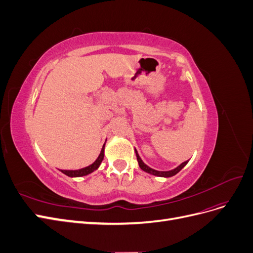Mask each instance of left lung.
I'll use <instances>...</instances> for the list:
<instances>
[{"mask_svg": "<svg viewBox=\"0 0 253 253\" xmlns=\"http://www.w3.org/2000/svg\"><path fill=\"white\" fill-rule=\"evenodd\" d=\"M135 152H136V157H137V162H138V164H139V167H140V169L141 170H143L144 172H147V173H150V174H153V175H155V176H160V177H171V176H174L175 174H177L183 167H185L187 164H188V160L187 162H185V163H182L181 165H179L177 168H175L174 170H171V171H157V170H154V169H152V168H150V167H148L147 165H145L142 160H141V158L139 157V155H138V153H137V151L135 150Z\"/></svg>", "mask_w": 253, "mask_h": 253, "instance_id": "1", "label": "left lung"}]
</instances>
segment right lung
Listing matches in <instances>:
<instances>
[{
    "label": "right lung",
    "mask_w": 253,
    "mask_h": 253,
    "mask_svg": "<svg viewBox=\"0 0 253 253\" xmlns=\"http://www.w3.org/2000/svg\"><path fill=\"white\" fill-rule=\"evenodd\" d=\"M103 157H104V144H103L102 150L100 152V154H99L98 158L90 166L83 168V169H80V170H61V172L64 173L67 176H70V177H80V176L87 175L98 169L99 166H100L101 162L103 160Z\"/></svg>",
    "instance_id": "right-lung-1"
}]
</instances>
